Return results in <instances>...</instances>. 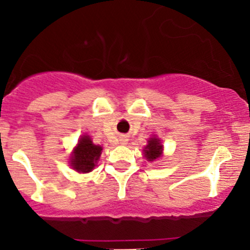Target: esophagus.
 <instances>
[{
    "label": "esophagus",
    "instance_id": "34e87169",
    "mask_svg": "<svg viewBox=\"0 0 250 250\" xmlns=\"http://www.w3.org/2000/svg\"><path fill=\"white\" fill-rule=\"evenodd\" d=\"M125 141H127V139H125V138H122V139H121V143H122V144H125Z\"/></svg>",
    "mask_w": 250,
    "mask_h": 250
}]
</instances>
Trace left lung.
<instances>
[{"instance_id": "left-lung-1", "label": "left lung", "mask_w": 250, "mask_h": 250, "mask_svg": "<svg viewBox=\"0 0 250 250\" xmlns=\"http://www.w3.org/2000/svg\"><path fill=\"white\" fill-rule=\"evenodd\" d=\"M145 157L147 161H155L162 153V145L160 144V140L156 139L155 137L148 140V144L145 147Z\"/></svg>"}]
</instances>
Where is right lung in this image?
Returning a JSON list of instances; mask_svg holds the SVG:
<instances>
[{
  "mask_svg": "<svg viewBox=\"0 0 250 250\" xmlns=\"http://www.w3.org/2000/svg\"><path fill=\"white\" fill-rule=\"evenodd\" d=\"M102 150V146L94 145L88 135L82 137L71 157L72 168L80 173H88L93 170Z\"/></svg>",
  "mask_w": 250,
  "mask_h": 250,
  "instance_id": "1",
  "label": "right lung"
}]
</instances>
